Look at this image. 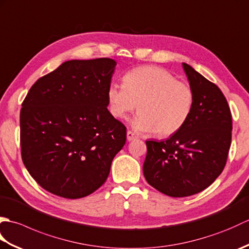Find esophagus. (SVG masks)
<instances>
[{
  "instance_id": "1",
  "label": "esophagus",
  "mask_w": 249,
  "mask_h": 249,
  "mask_svg": "<svg viewBox=\"0 0 249 249\" xmlns=\"http://www.w3.org/2000/svg\"><path fill=\"white\" fill-rule=\"evenodd\" d=\"M137 138H138V136H137L135 133H133V131H131V130L127 131V140L128 141H133Z\"/></svg>"
}]
</instances>
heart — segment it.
Listing matches in <instances>:
<instances>
[{"label": "heart", "instance_id": "b5f03b06", "mask_svg": "<svg viewBox=\"0 0 249 249\" xmlns=\"http://www.w3.org/2000/svg\"><path fill=\"white\" fill-rule=\"evenodd\" d=\"M110 113L126 120L138 107L131 126L139 133L169 137L181 130L192 115L195 94L189 84L177 80L158 66H140L123 76V86L110 83L107 89Z\"/></svg>", "mask_w": 249, "mask_h": 249}]
</instances>
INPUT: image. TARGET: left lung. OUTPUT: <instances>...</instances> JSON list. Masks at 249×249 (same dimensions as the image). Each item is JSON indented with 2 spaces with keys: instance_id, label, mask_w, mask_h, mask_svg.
I'll return each mask as SVG.
<instances>
[{
  "instance_id": "1",
  "label": "left lung",
  "mask_w": 249,
  "mask_h": 249,
  "mask_svg": "<svg viewBox=\"0 0 249 249\" xmlns=\"http://www.w3.org/2000/svg\"><path fill=\"white\" fill-rule=\"evenodd\" d=\"M195 94L184 127L162 141H145L143 174L151 186L170 197H188L209 187L223 172L231 144L232 118L219 88L183 63Z\"/></svg>"
}]
</instances>
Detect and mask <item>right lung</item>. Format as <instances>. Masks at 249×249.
Listing matches in <instances>:
<instances>
[{
    "label": "right lung",
    "instance_id": "right-lung-1",
    "mask_svg": "<svg viewBox=\"0 0 249 249\" xmlns=\"http://www.w3.org/2000/svg\"><path fill=\"white\" fill-rule=\"evenodd\" d=\"M116 63L102 57L66 61L39 78L20 111L21 156L41 187L83 198L107 179L126 142V127L107 109Z\"/></svg>",
    "mask_w": 249,
    "mask_h": 249
}]
</instances>
